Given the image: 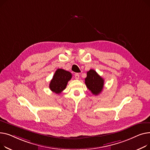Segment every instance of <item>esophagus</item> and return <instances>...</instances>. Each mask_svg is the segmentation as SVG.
I'll return each mask as SVG.
<instances>
[{
	"instance_id": "esophagus-1",
	"label": "esophagus",
	"mask_w": 150,
	"mask_h": 150,
	"mask_svg": "<svg viewBox=\"0 0 150 150\" xmlns=\"http://www.w3.org/2000/svg\"><path fill=\"white\" fill-rule=\"evenodd\" d=\"M79 77H80V76H79V73H76L74 74V77L76 79H79Z\"/></svg>"
}]
</instances>
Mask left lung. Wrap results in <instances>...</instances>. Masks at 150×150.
<instances>
[{"label":"left lung","instance_id":"left-lung-1","mask_svg":"<svg viewBox=\"0 0 150 150\" xmlns=\"http://www.w3.org/2000/svg\"><path fill=\"white\" fill-rule=\"evenodd\" d=\"M85 83L86 87L93 94L98 95L103 88L104 80L94 69H90L87 72Z\"/></svg>","mask_w":150,"mask_h":150}]
</instances>
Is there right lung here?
<instances>
[{
    "mask_svg": "<svg viewBox=\"0 0 150 150\" xmlns=\"http://www.w3.org/2000/svg\"><path fill=\"white\" fill-rule=\"evenodd\" d=\"M71 73L63 69H57L50 83V90L56 94H60L64 91L68 82L71 80Z\"/></svg>",
    "mask_w": 150,
    "mask_h": 150,
    "instance_id": "obj_1",
    "label": "right lung"
}]
</instances>
